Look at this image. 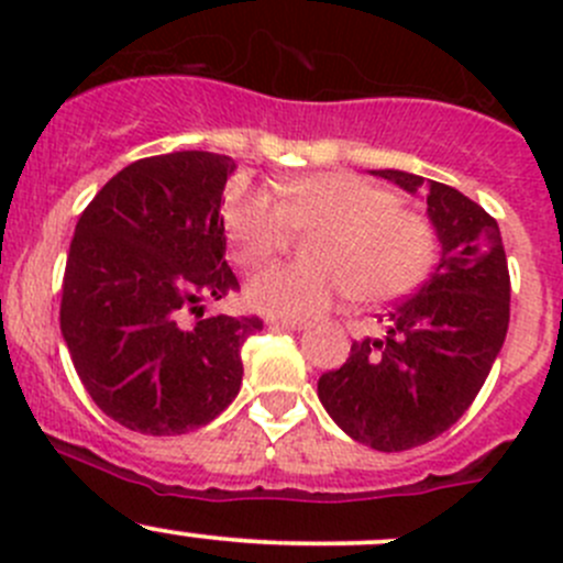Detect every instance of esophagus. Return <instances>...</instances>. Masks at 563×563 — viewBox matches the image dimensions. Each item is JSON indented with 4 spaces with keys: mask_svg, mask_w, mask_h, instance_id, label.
<instances>
[{
    "mask_svg": "<svg viewBox=\"0 0 563 563\" xmlns=\"http://www.w3.org/2000/svg\"><path fill=\"white\" fill-rule=\"evenodd\" d=\"M266 323H269L272 329H291V332L305 327V321H297V318H266Z\"/></svg>",
    "mask_w": 563,
    "mask_h": 563,
    "instance_id": "1",
    "label": "esophagus"
}]
</instances>
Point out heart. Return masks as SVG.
<instances>
[{"label": "heart", "mask_w": 563, "mask_h": 563, "mask_svg": "<svg viewBox=\"0 0 563 563\" xmlns=\"http://www.w3.org/2000/svg\"><path fill=\"white\" fill-rule=\"evenodd\" d=\"M223 220L245 266L280 255L294 231H321L310 247L316 266H269L247 283V302L272 318L299 321L349 294L362 302L395 299L422 283L435 258L428 218L397 207L395 192L343 172L286 181L280 203L266 192L231 196Z\"/></svg>", "instance_id": "heart-1"}]
</instances>
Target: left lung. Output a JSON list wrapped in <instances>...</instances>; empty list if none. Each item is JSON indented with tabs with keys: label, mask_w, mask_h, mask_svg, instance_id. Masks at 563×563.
<instances>
[{
	"label": "left lung",
	"mask_w": 563,
	"mask_h": 563,
	"mask_svg": "<svg viewBox=\"0 0 563 563\" xmlns=\"http://www.w3.org/2000/svg\"><path fill=\"white\" fill-rule=\"evenodd\" d=\"M373 176L428 196L441 258L413 297L389 310L382 340L351 345L318 378V400L340 430L378 452L428 444L479 395L509 327V269L498 223L468 196L424 176Z\"/></svg>",
	"instance_id": "obj_1"
}]
</instances>
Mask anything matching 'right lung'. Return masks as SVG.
<instances>
[{
  "label": "right lung",
  "mask_w": 563,
  "mask_h": 563,
  "mask_svg": "<svg viewBox=\"0 0 563 563\" xmlns=\"http://www.w3.org/2000/svg\"><path fill=\"white\" fill-rule=\"evenodd\" d=\"M234 161L172 152L130 163L78 218L59 327L84 389L113 422L179 435L242 387V343L264 321L203 316L240 283L225 264L220 201Z\"/></svg>",
  "instance_id": "1"
}]
</instances>
